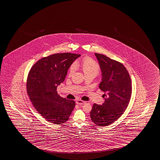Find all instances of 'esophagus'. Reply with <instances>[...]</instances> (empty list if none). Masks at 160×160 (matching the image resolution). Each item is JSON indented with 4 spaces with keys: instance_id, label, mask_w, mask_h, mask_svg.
I'll use <instances>...</instances> for the list:
<instances>
[{
    "instance_id": "1",
    "label": "esophagus",
    "mask_w": 160,
    "mask_h": 160,
    "mask_svg": "<svg viewBox=\"0 0 160 160\" xmlns=\"http://www.w3.org/2000/svg\"><path fill=\"white\" fill-rule=\"evenodd\" d=\"M76 103L78 105H84V104H85V103H86V101H82V100H78L76 101Z\"/></svg>"
}]
</instances>
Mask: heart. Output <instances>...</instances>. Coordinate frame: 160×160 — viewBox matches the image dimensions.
<instances>
[{
	"instance_id": "b5f03b06",
	"label": "heart",
	"mask_w": 160,
	"mask_h": 160,
	"mask_svg": "<svg viewBox=\"0 0 160 160\" xmlns=\"http://www.w3.org/2000/svg\"><path fill=\"white\" fill-rule=\"evenodd\" d=\"M80 66L85 75H93L96 76L100 72V66L95 60L90 57H85L82 60ZM77 64L72 65L68 69V75L71 76L75 72Z\"/></svg>"
}]
</instances>
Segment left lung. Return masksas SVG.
<instances>
[{"label":"left lung","mask_w":160,"mask_h":160,"mask_svg":"<svg viewBox=\"0 0 160 160\" xmlns=\"http://www.w3.org/2000/svg\"><path fill=\"white\" fill-rule=\"evenodd\" d=\"M95 55L102 72L99 88L105 93V102L102 105L93 104L90 114L94 123L106 126L117 121L126 110L132 93L131 80L121 63L104 55Z\"/></svg>","instance_id":"left-lung-1"}]
</instances>
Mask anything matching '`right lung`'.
<instances>
[{"instance_id":"obj_1","label":"right lung","mask_w":160,"mask_h":160,"mask_svg":"<svg viewBox=\"0 0 160 160\" xmlns=\"http://www.w3.org/2000/svg\"><path fill=\"white\" fill-rule=\"evenodd\" d=\"M80 56L69 52L51 55L38 60L29 72L28 96L37 111L50 123H65L75 108V101L61 97L57 88L64 82L71 65Z\"/></svg>"}]
</instances>
